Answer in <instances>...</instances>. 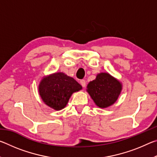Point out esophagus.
I'll return each instance as SVG.
<instances>
[{"label":"esophagus","instance_id":"1","mask_svg":"<svg viewBox=\"0 0 157 157\" xmlns=\"http://www.w3.org/2000/svg\"><path fill=\"white\" fill-rule=\"evenodd\" d=\"M80 84L82 87H85V86H86V81L84 79H82V80H80Z\"/></svg>","mask_w":157,"mask_h":157}]
</instances>
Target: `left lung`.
Listing matches in <instances>:
<instances>
[{"mask_svg":"<svg viewBox=\"0 0 157 157\" xmlns=\"http://www.w3.org/2000/svg\"><path fill=\"white\" fill-rule=\"evenodd\" d=\"M122 84L107 73L98 74L94 80L87 85L86 91L100 108H107L118 100Z\"/></svg>","mask_w":157,"mask_h":157,"instance_id":"obj_1","label":"left lung"}]
</instances>
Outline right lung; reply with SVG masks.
Masks as SVG:
<instances>
[{
  "label": "right lung",
  "instance_id": "add662e5",
  "mask_svg": "<svg viewBox=\"0 0 157 157\" xmlns=\"http://www.w3.org/2000/svg\"><path fill=\"white\" fill-rule=\"evenodd\" d=\"M82 87L75 79L63 73L44 77L39 85V95L45 104L59 111L64 108L74 92Z\"/></svg>",
  "mask_w": 157,
  "mask_h": 157
}]
</instances>
